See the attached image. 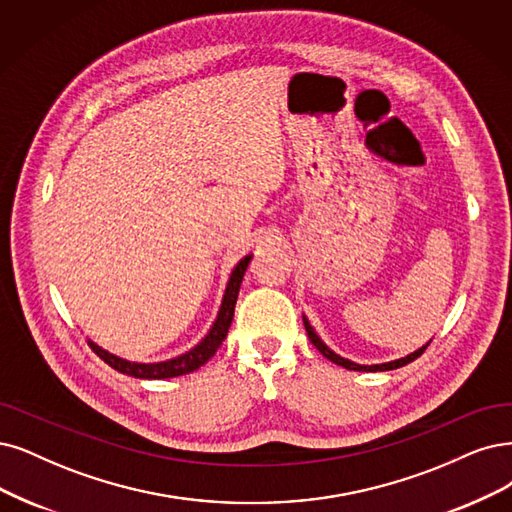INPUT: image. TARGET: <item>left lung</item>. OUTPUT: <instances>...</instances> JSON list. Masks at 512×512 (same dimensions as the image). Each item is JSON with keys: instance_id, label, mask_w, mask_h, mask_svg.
Segmentation results:
<instances>
[{"instance_id": "left-lung-1", "label": "left lung", "mask_w": 512, "mask_h": 512, "mask_svg": "<svg viewBox=\"0 0 512 512\" xmlns=\"http://www.w3.org/2000/svg\"><path fill=\"white\" fill-rule=\"evenodd\" d=\"M304 325H306V331H308V337H310V342L316 346V350L323 354L325 358H329L331 363H335V365H339V367H346V369H350V371H390V369H399V367H405L407 363H411V361H415V358H418L426 348H428V344L426 346H422V348H418L415 352H411V354H407V356H403V358H396V361H390V363H382V365H358V363H354V361H348V358H344V356H339V354H335L323 339L318 337V333L312 329V325L308 323V318L304 316Z\"/></svg>"}]
</instances>
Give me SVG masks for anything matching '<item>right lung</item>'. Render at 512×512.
<instances>
[{
    "instance_id": "1",
    "label": "right lung",
    "mask_w": 512,
    "mask_h": 512,
    "mask_svg": "<svg viewBox=\"0 0 512 512\" xmlns=\"http://www.w3.org/2000/svg\"><path fill=\"white\" fill-rule=\"evenodd\" d=\"M251 259H253V255H246L238 261V266L230 274V280H227V287H225L213 327L208 329V333L200 339V342L194 348H189L187 352H183L175 358H168V361H160V363H132V361H126V358H122V356L107 352L99 344H94L92 339H88V346L92 348L94 354L103 358V361L111 369H116L130 377H139V380H166V377H177V375H185V373H192V371L200 369L208 361V358L217 352V348L223 344L227 331H230V325L234 320L238 291H240L244 272H246V268H249Z\"/></svg>"
}]
</instances>
